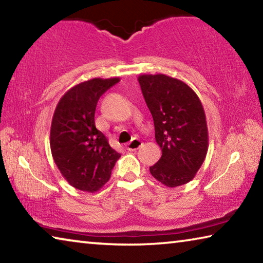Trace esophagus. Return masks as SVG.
Wrapping results in <instances>:
<instances>
[{
	"label": "esophagus",
	"mask_w": 263,
	"mask_h": 263,
	"mask_svg": "<svg viewBox=\"0 0 263 263\" xmlns=\"http://www.w3.org/2000/svg\"><path fill=\"white\" fill-rule=\"evenodd\" d=\"M141 146V140L138 139V138H133V139L127 142L126 144V148L127 151H137Z\"/></svg>",
	"instance_id": "34e87169"
}]
</instances>
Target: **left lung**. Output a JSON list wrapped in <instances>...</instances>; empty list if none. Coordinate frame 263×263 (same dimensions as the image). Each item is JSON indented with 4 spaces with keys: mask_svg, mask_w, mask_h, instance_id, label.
I'll return each instance as SVG.
<instances>
[{
    "mask_svg": "<svg viewBox=\"0 0 263 263\" xmlns=\"http://www.w3.org/2000/svg\"><path fill=\"white\" fill-rule=\"evenodd\" d=\"M162 155L149 172L169 188L188 183L205 160L209 133L201 100L188 84L164 74L138 78Z\"/></svg>",
    "mask_w": 263,
    "mask_h": 263,
    "instance_id": "1",
    "label": "left lung"
}]
</instances>
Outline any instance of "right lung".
<instances>
[{
    "label": "right lung",
    "instance_id": "add662e5",
    "mask_svg": "<svg viewBox=\"0 0 263 263\" xmlns=\"http://www.w3.org/2000/svg\"><path fill=\"white\" fill-rule=\"evenodd\" d=\"M117 82L119 78H95L77 84L61 97L53 115V160L66 181L79 190H100L121 158L95 125L97 102Z\"/></svg>",
    "mask_w": 263,
    "mask_h": 263
}]
</instances>
